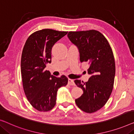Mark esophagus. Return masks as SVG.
Returning a JSON list of instances; mask_svg holds the SVG:
<instances>
[{"label":"esophagus","mask_w":134,"mask_h":134,"mask_svg":"<svg viewBox=\"0 0 134 134\" xmlns=\"http://www.w3.org/2000/svg\"><path fill=\"white\" fill-rule=\"evenodd\" d=\"M68 84L69 85H71V86H74L75 85L74 81L73 80H72V79H68Z\"/></svg>","instance_id":"esophagus-1"}]
</instances>
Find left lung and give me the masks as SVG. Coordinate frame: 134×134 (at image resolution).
I'll use <instances>...</instances> for the list:
<instances>
[{
  "label": "left lung",
  "mask_w": 134,
  "mask_h": 134,
  "mask_svg": "<svg viewBox=\"0 0 134 134\" xmlns=\"http://www.w3.org/2000/svg\"><path fill=\"white\" fill-rule=\"evenodd\" d=\"M68 36L78 47L81 62L90 65L89 80L85 83L74 80L83 91L75 103L83 111L93 113L104 106L113 90L115 74L113 52L105 37L97 30L69 31Z\"/></svg>",
  "instance_id": "8db88e82"
}]
</instances>
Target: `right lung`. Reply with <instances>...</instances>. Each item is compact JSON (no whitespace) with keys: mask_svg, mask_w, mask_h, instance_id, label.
Wrapping results in <instances>:
<instances>
[{"mask_svg":"<svg viewBox=\"0 0 134 134\" xmlns=\"http://www.w3.org/2000/svg\"><path fill=\"white\" fill-rule=\"evenodd\" d=\"M68 33L51 29L37 31L27 38L21 57V75L27 99L38 111L47 112L56 104L58 89L68 84L65 75L56 77L45 70L51 62L55 43Z\"/></svg>","mask_w":134,"mask_h":134,"instance_id":"add662e5","label":"right lung"}]
</instances>
